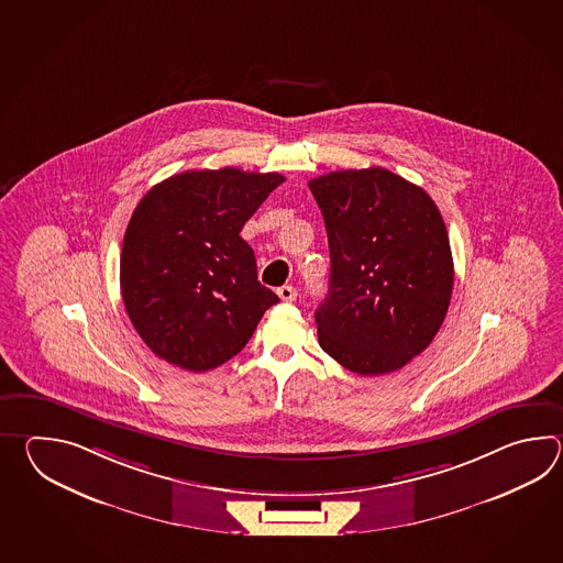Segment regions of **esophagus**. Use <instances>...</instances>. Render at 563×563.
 Segmentation results:
<instances>
[{"label": "esophagus", "mask_w": 563, "mask_h": 563, "mask_svg": "<svg viewBox=\"0 0 563 563\" xmlns=\"http://www.w3.org/2000/svg\"><path fill=\"white\" fill-rule=\"evenodd\" d=\"M277 296L284 299V301H294L298 298V289L294 286H282L277 289Z\"/></svg>", "instance_id": "obj_1"}]
</instances>
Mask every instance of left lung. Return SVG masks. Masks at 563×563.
I'll list each match as a JSON object with an SVG mask.
<instances>
[{"mask_svg": "<svg viewBox=\"0 0 563 563\" xmlns=\"http://www.w3.org/2000/svg\"><path fill=\"white\" fill-rule=\"evenodd\" d=\"M330 243V289L316 310L325 354L360 376L407 366L441 330L453 255L429 192L388 168L310 180Z\"/></svg>", "mask_w": 563, "mask_h": 563, "instance_id": "left-lung-1", "label": "left lung"}]
</instances>
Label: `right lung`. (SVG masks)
Wrapping results in <instances>:
<instances>
[{"label": "right lung", "mask_w": 563, "mask_h": 563, "mask_svg": "<svg viewBox=\"0 0 563 563\" xmlns=\"http://www.w3.org/2000/svg\"><path fill=\"white\" fill-rule=\"evenodd\" d=\"M284 180L235 167L185 170L139 201L120 253V291L134 330L158 358L213 371L240 354L279 301L257 282L240 231Z\"/></svg>", "instance_id": "right-lung-1"}]
</instances>
